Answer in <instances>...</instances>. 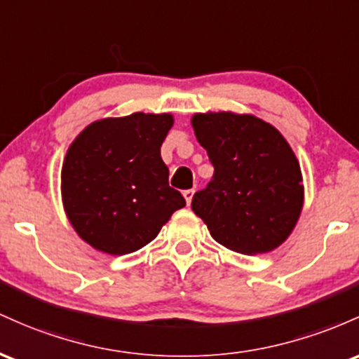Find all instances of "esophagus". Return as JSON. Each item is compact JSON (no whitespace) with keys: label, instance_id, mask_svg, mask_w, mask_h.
Here are the masks:
<instances>
[{"label":"esophagus","instance_id":"34e87169","mask_svg":"<svg viewBox=\"0 0 359 359\" xmlns=\"http://www.w3.org/2000/svg\"><path fill=\"white\" fill-rule=\"evenodd\" d=\"M193 195H195V190H184L183 191V196H184V200H187V205L191 203Z\"/></svg>","mask_w":359,"mask_h":359}]
</instances>
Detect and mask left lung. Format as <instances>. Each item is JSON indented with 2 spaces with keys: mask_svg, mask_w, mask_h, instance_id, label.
I'll return each instance as SVG.
<instances>
[{
  "mask_svg": "<svg viewBox=\"0 0 359 359\" xmlns=\"http://www.w3.org/2000/svg\"><path fill=\"white\" fill-rule=\"evenodd\" d=\"M193 130L213 164L191 208L219 244L263 255L283 244L304 207L300 164L275 127L255 115L195 114Z\"/></svg>",
  "mask_w": 359,
  "mask_h": 359,
  "instance_id": "8db88e82",
  "label": "left lung"
}]
</instances>
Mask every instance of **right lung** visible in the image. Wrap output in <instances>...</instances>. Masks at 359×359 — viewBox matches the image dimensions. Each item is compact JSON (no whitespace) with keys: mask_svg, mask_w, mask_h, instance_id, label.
Here are the masks:
<instances>
[{"mask_svg":"<svg viewBox=\"0 0 359 359\" xmlns=\"http://www.w3.org/2000/svg\"><path fill=\"white\" fill-rule=\"evenodd\" d=\"M171 114H132L88 126L67 149L60 191L67 219L84 243L122 256L156 239L187 205L169 187L161 146Z\"/></svg>","mask_w":359,"mask_h":359,"instance_id":"1","label":"right lung"}]
</instances>
